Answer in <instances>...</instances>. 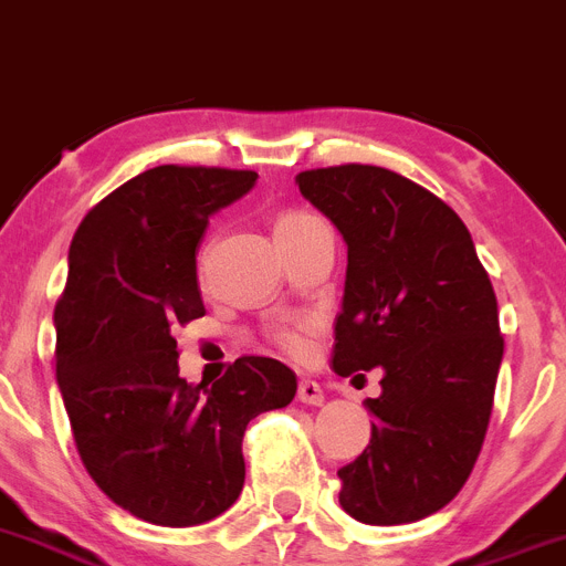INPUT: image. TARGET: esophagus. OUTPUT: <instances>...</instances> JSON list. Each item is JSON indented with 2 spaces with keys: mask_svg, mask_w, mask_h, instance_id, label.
<instances>
[{
  "mask_svg": "<svg viewBox=\"0 0 566 566\" xmlns=\"http://www.w3.org/2000/svg\"><path fill=\"white\" fill-rule=\"evenodd\" d=\"M298 401H302V405H316V407L324 405L322 387H318L313 378H302V381H298Z\"/></svg>",
  "mask_w": 566,
  "mask_h": 566,
  "instance_id": "obj_1",
  "label": "esophagus"
}]
</instances>
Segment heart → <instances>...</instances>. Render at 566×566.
Wrapping results in <instances>:
<instances>
[{
    "instance_id": "heart-1",
    "label": "heart",
    "mask_w": 566,
    "mask_h": 566,
    "mask_svg": "<svg viewBox=\"0 0 566 566\" xmlns=\"http://www.w3.org/2000/svg\"><path fill=\"white\" fill-rule=\"evenodd\" d=\"M287 219H296V216H284L282 222H287ZM282 342H284V347H287V350H302V347H304V333L302 331H287L282 336Z\"/></svg>"
}]
</instances>
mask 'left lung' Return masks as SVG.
I'll list each match as a JSON object with an SVG mask.
<instances>
[{"instance_id": "8db88e82", "label": "left lung", "mask_w": 566, "mask_h": 566, "mask_svg": "<svg viewBox=\"0 0 566 566\" xmlns=\"http://www.w3.org/2000/svg\"><path fill=\"white\" fill-rule=\"evenodd\" d=\"M296 185L347 244L333 370H385L338 504L376 527L427 518L464 488L490 424L504 338L488 270L455 210L392 170L318 167Z\"/></svg>"}]
</instances>
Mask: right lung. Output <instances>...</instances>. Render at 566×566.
I'll use <instances>...</instances> for the list:
<instances>
[{
    "label": "right lung",
    "instance_id": "obj_1",
    "mask_svg": "<svg viewBox=\"0 0 566 566\" xmlns=\"http://www.w3.org/2000/svg\"><path fill=\"white\" fill-rule=\"evenodd\" d=\"M255 179L150 167L82 219L67 253L53 324L76 450L113 504L159 527H196L233 507L250 419L296 396V373L264 356L235 358L210 387L188 385L170 333L205 316L196 253L210 216Z\"/></svg>",
    "mask_w": 566,
    "mask_h": 566
}]
</instances>
